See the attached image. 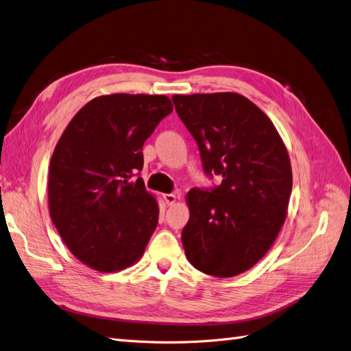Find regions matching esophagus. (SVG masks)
I'll return each mask as SVG.
<instances>
[{
    "mask_svg": "<svg viewBox=\"0 0 351 351\" xmlns=\"http://www.w3.org/2000/svg\"><path fill=\"white\" fill-rule=\"evenodd\" d=\"M162 197H164L167 205H173L174 202L177 200V197H178V193H174V192L173 193H165Z\"/></svg>",
    "mask_w": 351,
    "mask_h": 351,
    "instance_id": "34e87169",
    "label": "esophagus"
}]
</instances>
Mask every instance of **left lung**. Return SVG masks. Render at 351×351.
<instances>
[{
  "instance_id": "1",
  "label": "left lung",
  "mask_w": 351,
  "mask_h": 351,
  "mask_svg": "<svg viewBox=\"0 0 351 351\" xmlns=\"http://www.w3.org/2000/svg\"><path fill=\"white\" fill-rule=\"evenodd\" d=\"M173 102L204 173L222 177L219 186L187 193L186 256L200 272L234 277L267 254L284 224L293 187L289 154L272 121L243 95H174Z\"/></svg>"
}]
</instances>
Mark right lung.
Returning <instances> with one entry per match:
<instances>
[{"mask_svg": "<svg viewBox=\"0 0 351 351\" xmlns=\"http://www.w3.org/2000/svg\"><path fill=\"white\" fill-rule=\"evenodd\" d=\"M171 112L164 95H107L84 105L60 137L49 164V215L88 267L121 271L143 254L159 209L139 177L142 147Z\"/></svg>", "mask_w": 351, "mask_h": 351, "instance_id": "right-lung-1", "label": "right lung"}]
</instances>
